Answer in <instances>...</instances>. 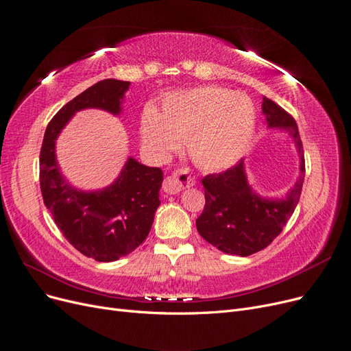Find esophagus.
I'll list each match as a JSON object with an SVG mask.
<instances>
[{"label": "esophagus", "instance_id": "34e87169", "mask_svg": "<svg viewBox=\"0 0 351 351\" xmlns=\"http://www.w3.org/2000/svg\"><path fill=\"white\" fill-rule=\"evenodd\" d=\"M195 176H193L189 169H178L176 172L165 178L162 188L166 193L175 195V193H179L182 189L195 185Z\"/></svg>", "mask_w": 351, "mask_h": 351}]
</instances>
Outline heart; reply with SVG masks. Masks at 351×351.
<instances>
[{"mask_svg":"<svg viewBox=\"0 0 351 351\" xmlns=\"http://www.w3.org/2000/svg\"><path fill=\"white\" fill-rule=\"evenodd\" d=\"M256 110L249 97L219 86H199L167 97L162 119L147 111L141 120L143 140L165 156L188 140L191 158L205 171L237 163L253 138Z\"/></svg>","mask_w":351,"mask_h":351,"instance_id":"b5f03b06","label":"heart"}]
</instances>
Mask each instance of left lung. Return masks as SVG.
Instances as JSON below:
<instances>
[{
    "mask_svg": "<svg viewBox=\"0 0 351 351\" xmlns=\"http://www.w3.org/2000/svg\"><path fill=\"white\" fill-rule=\"evenodd\" d=\"M263 112L269 127L288 132L301 158V175L295 186L282 199H266L252 191L244 173L243 160L226 172L206 175L202 179L205 206L197 218L202 239L228 254L250 256L274 241L293 214L305 178L302 141L293 117L276 102L263 98Z\"/></svg>",
    "mask_w": 351,
    "mask_h": 351,
    "instance_id": "left-lung-1",
    "label": "left lung"
}]
</instances>
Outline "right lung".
Returning a JSON list of instances; mask_svg holds the SVG:
<instances>
[{"mask_svg": "<svg viewBox=\"0 0 351 351\" xmlns=\"http://www.w3.org/2000/svg\"><path fill=\"white\" fill-rule=\"evenodd\" d=\"M130 82L104 80L75 97L46 127L40 149V189L58 228L73 247L97 262H114L146 240L160 204L163 173L130 158L112 185L97 192L73 189L59 173L55 143L71 117L84 108L120 114Z\"/></svg>", "mask_w": 351, "mask_h": 351, "instance_id": "add662e5", "label": "right lung"}]
</instances>
